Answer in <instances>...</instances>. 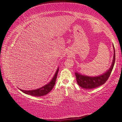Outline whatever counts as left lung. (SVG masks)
Wrapping results in <instances>:
<instances>
[{
    "mask_svg": "<svg viewBox=\"0 0 122 122\" xmlns=\"http://www.w3.org/2000/svg\"><path fill=\"white\" fill-rule=\"evenodd\" d=\"M113 49H114V54H113V61L111 67L108 71L103 75L96 77H90V76L82 75L80 74L75 73L76 81L78 85L82 88L91 89L100 86L106 83L108 80L114 66L115 62V51L114 46H113Z\"/></svg>",
    "mask_w": 122,
    "mask_h": 122,
    "instance_id": "1",
    "label": "left lung"
}]
</instances>
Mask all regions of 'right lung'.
<instances>
[{"label":"right lung","instance_id":"obj_1","mask_svg":"<svg viewBox=\"0 0 122 122\" xmlns=\"http://www.w3.org/2000/svg\"><path fill=\"white\" fill-rule=\"evenodd\" d=\"M58 71H59V68L57 69L56 73H55V75L54 76L52 80H51V81L49 82V83L46 84V85L42 86V87L38 89L32 90H24L22 89H20V90H21V92H24V93L28 95H32V96L39 97V96L46 95H47L51 92V89L53 88L55 84V82H56L57 74H58Z\"/></svg>","mask_w":122,"mask_h":122}]
</instances>
